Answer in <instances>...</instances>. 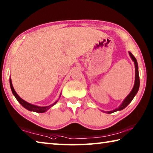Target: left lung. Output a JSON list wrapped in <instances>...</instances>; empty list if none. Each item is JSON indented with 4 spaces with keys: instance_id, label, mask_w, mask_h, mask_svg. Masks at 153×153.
I'll list each match as a JSON object with an SVG mask.
<instances>
[{
    "instance_id": "8db88e82",
    "label": "left lung",
    "mask_w": 153,
    "mask_h": 153,
    "mask_svg": "<svg viewBox=\"0 0 153 153\" xmlns=\"http://www.w3.org/2000/svg\"><path fill=\"white\" fill-rule=\"evenodd\" d=\"M129 56H131V59H132L133 61L134 62V65H135V84H134V86L132 90H131V92L128 94V97L125 98V100H123L122 104H121L118 108H115V110L105 112L107 113L110 114V113L116 112V111H121V110L123 109V108H125L127 106H128L129 103L131 102V100H133L134 97H135V95L137 94V92H138V91L139 86H140V78H139V74H138V63H137L136 59L134 57V56L130 53V52H129Z\"/></svg>"
}]
</instances>
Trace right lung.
Here are the masks:
<instances>
[{"label":"right lung","instance_id":"add662e5","mask_svg":"<svg viewBox=\"0 0 153 153\" xmlns=\"http://www.w3.org/2000/svg\"><path fill=\"white\" fill-rule=\"evenodd\" d=\"M9 82H10V86H11V91L13 92V95L15 96V97L16 98L17 101L19 102L24 108H25L26 109L29 110L30 111H33V112H36V113H44V112H45V111H47L48 109H49V108H50L51 107H53L54 105H55L56 102L58 101L57 100V101H56L55 103H53V105L47 106V107H39V106H36V105H33L30 104V103H28L27 102L25 101L24 100H23L22 98H21L19 97V95L17 94L16 92H15V90L13 88V84H12L11 78H10ZM60 97H61V95H60Z\"/></svg>","mask_w":153,"mask_h":153}]
</instances>
